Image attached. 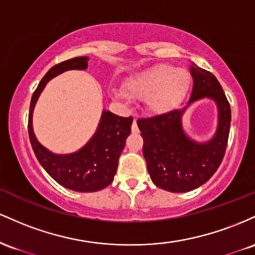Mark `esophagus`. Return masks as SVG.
<instances>
[{"instance_id":"esophagus-1","label":"esophagus","mask_w":255,"mask_h":255,"mask_svg":"<svg viewBox=\"0 0 255 255\" xmlns=\"http://www.w3.org/2000/svg\"><path fill=\"white\" fill-rule=\"evenodd\" d=\"M131 131H132L133 133H138V132H139V130H138V127H137V123H136V120H133V123H132V127H131Z\"/></svg>"}]
</instances>
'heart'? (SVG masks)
Segmentation results:
<instances>
[{"instance_id": "heart-1", "label": "heart", "mask_w": 255, "mask_h": 255, "mask_svg": "<svg viewBox=\"0 0 255 255\" xmlns=\"http://www.w3.org/2000/svg\"><path fill=\"white\" fill-rule=\"evenodd\" d=\"M191 76L187 70L171 65H158L137 74L124 87V92L117 91L114 96L124 100L128 97L147 100L151 113L165 114L173 111L187 95Z\"/></svg>"}]
</instances>
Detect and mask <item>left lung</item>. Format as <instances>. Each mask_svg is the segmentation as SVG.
Segmentation results:
<instances>
[{
    "label": "left lung",
    "instance_id": "obj_1",
    "mask_svg": "<svg viewBox=\"0 0 255 255\" xmlns=\"http://www.w3.org/2000/svg\"><path fill=\"white\" fill-rule=\"evenodd\" d=\"M190 73L193 91L184 108L137 120L151 181L171 193L194 190L213 176L224 158L230 131V105L222 85L212 73L195 64H191ZM204 97L216 102L219 127L210 141L197 142L182 130L181 116L188 105Z\"/></svg>",
    "mask_w": 255,
    "mask_h": 255
}]
</instances>
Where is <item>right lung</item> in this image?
<instances>
[{
    "mask_svg": "<svg viewBox=\"0 0 255 255\" xmlns=\"http://www.w3.org/2000/svg\"><path fill=\"white\" fill-rule=\"evenodd\" d=\"M88 60V56L66 60L45 73L31 99L27 125L31 145L42 167L62 187L82 193L99 191L113 182L119 156L131 132L132 117L124 118L104 111L96 132L84 147L71 154H54L37 141L32 114L37 100L50 79L68 70H85Z\"/></svg>",
    "mask_w": 255,
    "mask_h": 255,
    "instance_id": "right-lung-1",
    "label": "right lung"
}]
</instances>
